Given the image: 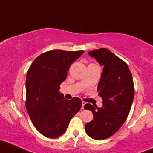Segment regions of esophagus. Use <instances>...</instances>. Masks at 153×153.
Listing matches in <instances>:
<instances>
[{
	"mask_svg": "<svg viewBox=\"0 0 153 153\" xmlns=\"http://www.w3.org/2000/svg\"><path fill=\"white\" fill-rule=\"evenodd\" d=\"M85 105V102L84 101L82 102V109L84 108V105Z\"/></svg>",
	"mask_w": 153,
	"mask_h": 153,
	"instance_id": "1",
	"label": "esophagus"
}]
</instances>
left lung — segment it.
<instances>
[{"label":"left lung","mask_w":153,"mask_h":153,"mask_svg":"<svg viewBox=\"0 0 153 153\" xmlns=\"http://www.w3.org/2000/svg\"><path fill=\"white\" fill-rule=\"evenodd\" d=\"M88 54L104 66L97 87L103 106L85 105L94 115L85 129L90 137L103 140L116 133L128 117L134 97L133 78L127 64L110 50L99 48Z\"/></svg>","instance_id":"1"}]
</instances>
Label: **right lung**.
Instances as JSON below:
<instances>
[{
  "instance_id": "add662e5",
  "label": "right lung",
  "mask_w": 153,
  "mask_h": 153,
  "mask_svg": "<svg viewBox=\"0 0 153 153\" xmlns=\"http://www.w3.org/2000/svg\"><path fill=\"white\" fill-rule=\"evenodd\" d=\"M83 52L48 51L39 55L28 70L25 107L34 126L45 137L56 138L63 134L81 108L80 98L68 100L59 90L71 64Z\"/></svg>"
}]
</instances>
